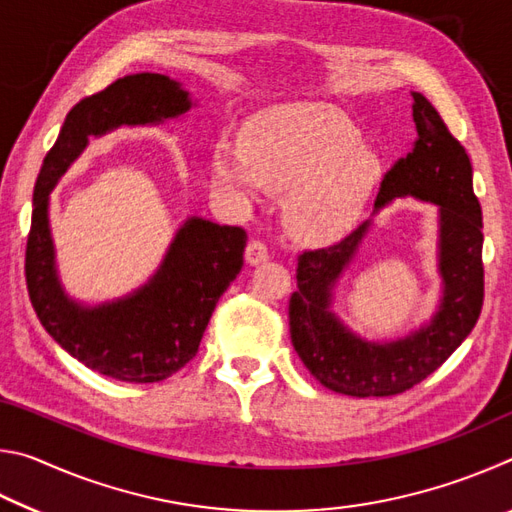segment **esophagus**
<instances>
[{"instance_id": "1", "label": "esophagus", "mask_w": 512, "mask_h": 512, "mask_svg": "<svg viewBox=\"0 0 512 512\" xmlns=\"http://www.w3.org/2000/svg\"><path fill=\"white\" fill-rule=\"evenodd\" d=\"M268 259V246L262 239H250L246 246V262L248 264H262Z\"/></svg>"}]
</instances>
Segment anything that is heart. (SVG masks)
<instances>
[{
  "label": "heart",
  "mask_w": 512,
  "mask_h": 512,
  "mask_svg": "<svg viewBox=\"0 0 512 512\" xmlns=\"http://www.w3.org/2000/svg\"><path fill=\"white\" fill-rule=\"evenodd\" d=\"M377 173L379 160L359 128L314 103L262 112L246 128L244 149L219 142L212 153V178L223 192L253 198L259 185L291 192L287 223L307 241L343 235Z\"/></svg>",
  "instance_id": "b5f03b06"
}]
</instances>
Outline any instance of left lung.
Instances as JSON below:
<instances>
[{"label":"left lung","mask_w":512,"mask_h":512,"mask_svg":"<svg viewBox=\"0 0 512 512\" xmlns=\"http://www.w3.org/2000/svg\"><path fill=\"white\" fill-rule=\"evenodd\" d=\"M418 128L411 153L384 173L377 207L395 196L440 205V273L445 298L431 325L395 343H366L327 311L329 289L368 223L332 246L302 250L289 298L291 343L307 370L334 393L391 397L406 393L452 357L472 332L483 307V219L472 187V162L427 97L413 92Z\"/></svg>","instance_id":"1"}]
</instances>
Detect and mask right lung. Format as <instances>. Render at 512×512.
Wrapping results in <instances>:
<instances>
[{
	"instance_id": "1",
	"label": "right lung",
	"mask_w": 512,
	"mask_h": 512,
	"mask_svg": "<svg viewBox=\"0 0 512 512\" xmlns=\"http://www.w3.org/2000/svg\"><path fill=\"white\" fill-rule=\"evenodd\" d=\"M187 92L164 74H133L81 99L42 160L33 189L24 255L29 300L60 348L101 375L155 384L196 357L216 302L244 266L246 230L192 219L180 228L158 275L135 296L85 309L65 298L54 271L47 196L90 135L121 124H151L183 115Z\"/></svg>"
}]
</instances>
